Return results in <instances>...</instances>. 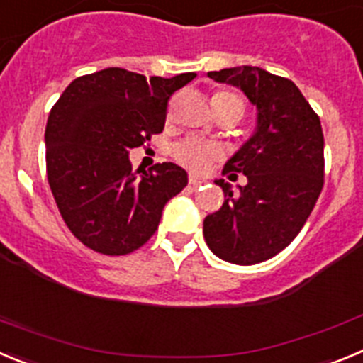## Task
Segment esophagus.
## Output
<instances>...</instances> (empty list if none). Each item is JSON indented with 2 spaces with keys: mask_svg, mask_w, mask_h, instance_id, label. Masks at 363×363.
<instances>
[{
  "mask_svg": "<svg viewBox=\"0 0 363 363\" xmlns=\"http://www.w3.org/2000/svg\"><path fill=\"white\" fill-rule=\"evenodd\" d=\"M201 184H205L203 178H200V176L196 174H189V185H192V187H200Z\"/></svg>",
  "mask_w": 363,
  "mask_h": 363,
  "instance_id": "esophagus-1",
  "label": "esophagus"
}]
</instances>
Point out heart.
Segmentation results:
<instances>
[{"instance_id": "1", "label": "heart", "mask_w": 363, "mask_h": 363, "mask_svg": "<svg viewBox=\"0 0 363 363\" xmlns=\"http://www.w3.org/2000/svg\"><path fill=\"white\" fill-rule=\"evenodd\" d=\"M230 107L234 111H238V114L242 116L243 112V101L240 96L233 94V92H218L213 98V107ZM172 156L178 163H182L187 169L192 171L201 172L207 169L213 160H216L220 156V149L207 142H201L198 138H185L179 143H176L172 147Z\"/></svg>"}]
</instances>
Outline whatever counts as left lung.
I'll use <instances>...</instances> for the list:
<instances>
[{"label": "left lung", "instance_id": "1", "mask_svg": "<svg viewBox=\"0 0 363 363\" xmlns=\"http://www.w3.org/2000/svg\"><path fill=\"white\" fill-rule=\"evenodd\" d=\"M207 76L242 89L256 105L258 118L255 134L223 167V174H245L247 185L234 194L225 179H216L225 201L203 220L205 242L218 258L255 265L296 238L318 200L323 187L322 125L291 79L249 65Z\"/></svg>", "mask_w": 363, "mask_h": 363}]
</instances>
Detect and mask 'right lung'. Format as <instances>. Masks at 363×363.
I'll list each match as a JSON object with an SVG mask.
<instances>
[{
  "label": "right lung",
  "mask_w": 363,
  "mask_h": 363,
  "mask_svg": "<svg viewBox=\"0 0 363 363\" xmlns=\"http://www.w3.org/2000/svg\"><path fill=\"white\" fill-rule=\"evenodd\" d=\"M194 72L160 78L118 67L74 79L45 129L47 178L70 233L89 249L121 256L150 240L165 203L184 191L187 172L176 163L136 171L129 150L160 134L167 104Z\"/></svg>",
  "instance_id": "obj_1"
}]
</instances>
